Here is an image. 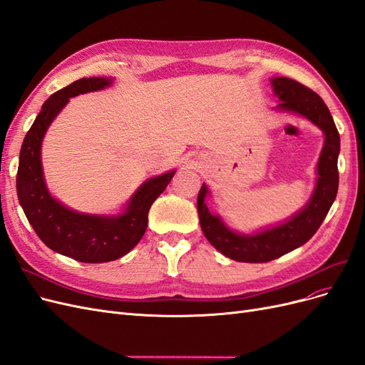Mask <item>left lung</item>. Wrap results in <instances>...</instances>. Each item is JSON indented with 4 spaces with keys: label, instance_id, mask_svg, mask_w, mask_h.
Here are the masks:
<instances>
[{
    "label": "left lung",
    "instance_id": "obj_1",
    "mask_svg": "<svg viewBox=\"0 0 365 365\" xmlns=\"http://www.w3.org/2000/svg\"><path fill=\"white\" fill-rule=\"evenodd\" d=\"M271 85L274 94L280 101L277 109L300 114L311 120L314 125L324 132V146L317 165L318 178L315 190L304 208L286 222L259 231V233H235L217 215L210 213L208 207L205 205L208 189L205 184H202L196 201L202 233L217 251L236 262H269L304 245L323 224L338 192L339 134L323 98L314 93L311 88L292 81L289 77H272Z\"/></svg>",
    "mask_w": 365,
    "mask_h": 365
}]
</instances>
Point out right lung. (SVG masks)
I'll use <instances>...</instances> for the list:
<instances>
[{"label": "right lung", "instance_id": "1", "mask_svg": "<svg viewBox=\"0 0 365 365\" xmlns=\"http://www.w3.org/2000/svg\"><path fill=\"white\" fill-rule=\"evenodd\" d=\"M111 83V77H83L51 94L33 121L19 152L16 192L30 225L50 250L85 263L111 262L134 248L146 231L150 205L175 175L170 170L143 182L125 212L117 216L74 212L50 195L41 163L46 130L70 97L103 90Z\"/></svg>", "mask_w": 365, "mask_h": 365}]
</instances>
